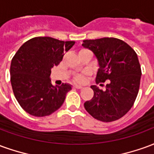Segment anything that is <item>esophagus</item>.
I'll use <instances>...</instances> for the list:
<instances>
[{
    "label": "esophagus",
    "instance_id": "34e87169",
    "mask_svg": "<svg viewBox=\"0 0 154 154\" xmlns=\"http://www.w3.org/2000/svg\"><path fill=\"white\" fill-rule=\"evenodd\" d=\"M74 89H82V86H79V85H74L73 87H72Z\"/></svg>",
    "mask_w": 154,
    "mask_h": 154
}]
</instances>
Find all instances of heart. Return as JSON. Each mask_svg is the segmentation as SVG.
Returning <instances> with one entry per match:
<instances>
[{"label":"heart","instance_id":"b5f03b06","mask_svg":"<svg viewBox=\"0 0 154 154\" xmlns=\"http://www.w3.org/2000/svg\"><path fill=\"white\" fill-rule=\"evenodd\" d=\"M75 81L77 82H83L85 81V76L84 75H77L75 77Z\"/></svg>","mask_w":154,"mask_h":154}]
</instances>
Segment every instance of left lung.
I'll return each mask as SVG.
<instances>
[{
  "label": "left lung",
  "instance_id": "obj_1",
  "mask_svg": "<svg viewBox=\"0 0 154 154\" xmlns=\"http://www.w3.org/2000/svg\"><path fill=\"white\" fill-rule=\"evenodd\" d=\"M82 46L92 51L98 59L97 83L109 80L106 91L91 87L94 96L84 103L85 109L102 122L120 119L131 109L139 93L142 72L137 54L129 44L116 38L87 39Z\"/></svg>",
  "mask_w": 154,
  "mask_h": 154
}]
</instances>
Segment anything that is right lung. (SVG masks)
I'll use <instances>...</instances> for the list:
<instances>
[{"label":"right lung","instance_id":"add662e5","mask_svg":"<svg viewBox=\"0 0 154 154\" xmlns=\"http://www.w3.org/2000/svg\"><path fill=\"white\" fill-rule=\"evenodd\" d=\"M74 44V41L35 37L16 52L11 64V82L16 100L27 113L44 117L62 106L72 87L67 83L54 87L49 76L51 68L60 63L64 53Z\"/></svg>","mask_w":154,"mask_h":154}]
</instances>
